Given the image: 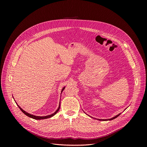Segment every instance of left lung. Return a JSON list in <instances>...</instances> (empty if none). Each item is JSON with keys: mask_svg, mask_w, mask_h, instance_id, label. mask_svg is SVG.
Wrapping results in <instances>:
<instances>
[{"mask_svg": "<svg viewBox=\"0 0 147 147\" xmlns=\"http://www.w3.org/2000/svg\"><path fill=\"white\" fill-rule=\"evenodd\" d=\"M120 115V113L119 114H118V115H115V117H113V118H111V119H109V120H108V119H105V120H100V119H99V120H113V119H115V118H117L118 116H119V115Z\"/></svg>", "mask_w": 147, "mask_h": 147, "instance_id": "left-lung-1", "label": "left lung"}]
</instances>
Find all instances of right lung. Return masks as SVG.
Returning a JSON list of instances; mask_svg holds the SVG:
<instances>
[{
  "instance_id": "obj_1",
  "label": "right lung",
  "mask_w": 147,
  "mask_h": 147,
  "mask_svg": "<svg viewBox=\"0 0 147 147\" xmlns=\"http://www.w3.org/2000/svg\"><path fill=\"white\" fill-rule=\"evenodd\" d=\"M65 89V87H64V88L62 89V91H61V92H63V90H64V89ZM18 107L20 108V109L21 110V111L24 113V114H25L26 115H27L28 117H31V118H32V119H35V120H41V119H48V118H50V117H52V116H53L55 114H56V113L59 111V108H60V103H59V107H58V109H57V110L54 113H53L52 114H51V115H46V116H36V115H32V114H29V113H27V112H26L25 111H24L18 105Z\"/></svg>"
}]
</instances>
